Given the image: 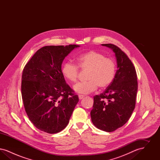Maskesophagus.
Returning <instances> with one entry per match:
<instances>
[{
  "label": "esophagus",
  "mask_w": 160,
  "mask_h": 160,
  "mask_svg": "<svg viewBox=\"0 0 160 160\" xmlns=\"http://www.w3.org/2000/svg\"><path fill=\"white\" fill-rule=\"evenodd\" d=\"M84 97V95H78V98H79V99H82Z\"/></svg>",
  "instance_id": "1"
}]
</instances>
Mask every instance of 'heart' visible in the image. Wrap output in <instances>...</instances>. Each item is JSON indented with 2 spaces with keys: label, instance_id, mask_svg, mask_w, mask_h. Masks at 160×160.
<instances>
[{
  "label": "heart",
  "instance_id": "1",
  "mask_svg": "<svg viewBox=\"0 0 160 160\" xmlns=\"http://www.w3.org/2000/svg\"><path fill=\"white\" fill-rule=\"evenodd\" d=\"M77 65L83 70H88L87 82L76 84L74 91L80 94H89L98 87L105 88L114 80L116 65L112 59L106 58L104 54L95 50H89L79 54L76 58ZM63 77L70 83L76 82L78 77L79 69L71 62H65L61 68Z\"/></svg>",
  "mask_w": 160,
  "mask_h": 160
}]
</instances>
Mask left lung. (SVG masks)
<instances>
[{
  "mask_svg": "<svg viewBox=\"0 0 160 160\" xmlns=\"http://www.w3.org/2000/svg\"><path fill=\"white\" fill-rule=\"evenodd\" d=\"M101 45L115 54L118 69L114 80L105 91L93 97L91 116L97 128L112 132L126 123L135 108L137 74L131 61L118 47L112 44Z\"/></svg>",
  "mask_w": 160,
  "mask_h": 160,
  "instance_id": "left-lung-1",
  "label": "left lung"
}]
</instances>
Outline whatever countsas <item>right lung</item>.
I'll list each match as a JSON object with an SVG mask.
<instances>
[{"mask_svg":"<svg viewBox=\"0 0 160 160\" xmlns=\"http://www.w3.org/2000/svg\"><path fill=\"white\" fill-rule=\"evenodd\" d=\"M78 45L47 46L39 49L23 69L22 95L26 112L38 128L50 134L64 129L78 102L61 68Z\"/></svg>","mask_w":160,"mask_h":160,"instance_id":"1","label":"right lung"}]
</instances>
